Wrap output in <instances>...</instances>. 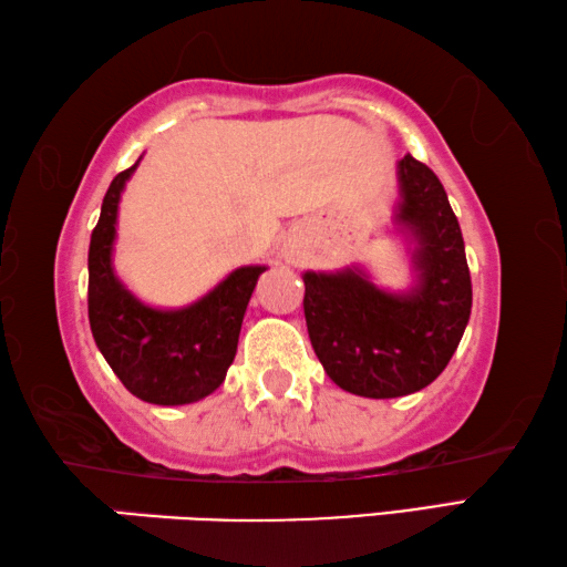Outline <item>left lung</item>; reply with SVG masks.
<instances>
[{
  "label": "left lung",
  "mask_w": 567,
  "mask_h": 567,
  "mask_svg": "<svg viewBox=\"0 0 567 567\" xmlns=\"http://www.w3.org/2000/svg\"><path fill=\"white\" fill-rule=\"evenodd\" d=\"M399 192L395 224L415 244L411 291H383L359 266L303 274L313 351L336 385L363 399H399L433 383L471 319V271L443 184L405 154Z\"/></svg>",
  "instance_id": "1"
}]
</instances>
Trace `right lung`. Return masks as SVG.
Wrapping results in <instances>:
<instances>
[{
	"label": "right lung",
	"instance_id": "1",
	"mask_svg": "<svg viewBox=\"0 0 567 567\" xmlns=\"http://www.w3.org/2000/svg\"><path fill=\"white\" fill-rule=\"evenodd\" d=\"M134 166L109 184L89 244V326L99 351L128 393L156 405L206 399L234 363L248 299L266 266H241L192 306L152 309L118 281L112 266L116 214Z\"/></svg>",
	"mask_w": 567,
	"mask_h": 567
}]
</instances>
